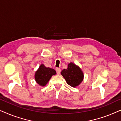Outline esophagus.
<instances>
[{
	"label": "esophagus",
	"mask_w": 121,
	"mask_h": 121,
	"mask_svg": "<svg viewBox=\"0 0 121 121\" xmlns=\"http://www.w3.org/2000/svg\"><path fill=\"white\" fill-rule=\"evenodd\" d=\"M56 72H57V74L58 75H59V74H60V69L59 68H57L56 69Z\"/></svg>",
	"instance_id": "1"
}]
</instances>
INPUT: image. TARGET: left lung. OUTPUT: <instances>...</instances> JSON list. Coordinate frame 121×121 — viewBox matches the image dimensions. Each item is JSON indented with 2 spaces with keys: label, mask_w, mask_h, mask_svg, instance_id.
<instances>
[{
  "label": "left lung",
  "mask_w": 121,
  "mask_h": 121,
  "mask_svg": "<svg viewBox=\"0 0 121 121\" xmlns=\"http://www.w3.org/2000/svg\"><path fill=\"white\" fill-rule=\"evenodd\" d=\"M61 74L67 84L73 87L78 86L83 80V72L79 67L72 62L68 64L67 69H64L61 72Z\"/></svg>",
  "instance_id": "1"
}]
</instances>
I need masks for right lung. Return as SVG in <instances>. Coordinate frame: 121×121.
<instances>
[{
	"mask_svg": "<svg viewBox=\"0 0 121 121\" xmlns=\"http://www.w3.org/2000/svg\"><path fill=\"white\" fill-rule=\"evenodd\" d=\"M56 74V72L54 69L47 68L44 64H41L35 73V78L38 84L41 86H44L49 82L52 76Z\"/></svg>",
	"mask_w": 121,
	"mask_h": 121,
	"instance_id": "obj_1",
	"label": "right lung"
}]
</instances>
